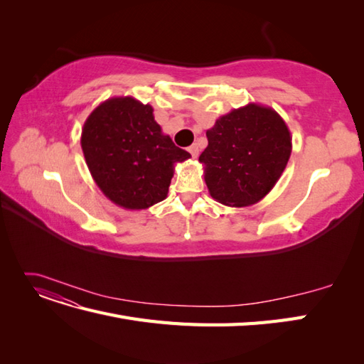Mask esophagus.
Instances as JSON below:
<instances>
[{"instance_id":"esophagus-1","label":"esophagus","mask_w":364,"mask_h":364,"mask_svg":"<svg viewBox=\"0 0 364 364\" xmlns=\"http://www.w3.org/2000/svg\"><path fill=\"white\" fill-rule=\"evenodd\" d=\"M188 151L191 153V156H193V158H197V156H199V147H197V144L190 146V147H188Z\"/></svg>"}]
</instances>
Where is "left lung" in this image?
Returning <instances> with one entry per match:
<instances>
[{
	"label": "left lung",
	"mask_w": 364,
	"mask_h": 364,
	"mask_svg": "<svg viewBox=\"0 0 364 364\" xmlns=\"http://www.w3.org/2000/svg\"><path fill=\"white\" fill-rule=\"evenodd\" d=\"M208 147L199 161L213 199L243 208L266 197L291 155V135L269 106L249 103L220 117L206 130Z\"/></svg>",
	"instance_id": "1"
}]
</instances>
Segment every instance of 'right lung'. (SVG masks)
Segmentation results:
<instances>
[{"mask_svg":"<svg viewBox=\"0 0 364 364\" xmlns=\"http://www.w3.org/2000/svg\"><path fill=\"white\" fill-rule=\"evenodd\" d=\"M82 150L98 188L115 205L138 211L164 200L174 165L191 155L153 117V107L134 97H112L86 118Z\"/></svg>","mask_w":364,"mask_h":364,"instance_id":"add662e5","label":"right lung"}]
</instances>
